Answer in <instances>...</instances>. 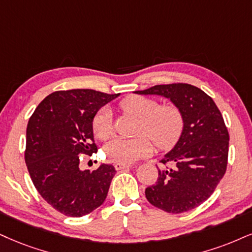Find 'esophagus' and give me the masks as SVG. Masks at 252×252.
Returning <instances> with one entry per match:
<instances>
[{
    "instance_id": "34e87169",
    "label": "esophagus",
    "mask_w": 252,
    "mask_h": 252,
    "mask_svg": "<svg viewBox=\"0 0 252 252\" xmlns=\"http://www.w3.org/2000/svg\"><path fill=\"white\" fill-rule=\"evenodd\" d=\"M129 167H132L131 164H127V163H114V168L117 170H121V169H125V168H129Z\"/></svg>"
}]
</instances>
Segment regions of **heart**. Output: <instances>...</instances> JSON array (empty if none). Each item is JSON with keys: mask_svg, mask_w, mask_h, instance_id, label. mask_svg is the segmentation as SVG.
I'll use <instances>...</instances> for the list:
<instances>
[{"mask_svg": "<svg viewBox=\"0 0 252 252\" xmlns=\"http://www.w3.org/2000/svg\"><path fill=\"white\" fill-rule=\"evenodd\" d=\"M119 106L126 113L140 119L139 133L133 139L114 138L105 145L104 151L113 162L133 163L153 152V142L160 150L173 147L185 129V116L178 105L163 104L144 95H129ZM92 132L95 138L106 140L113 132L111 112L99 110L92 119Z\"/></svg>", "mask_w": 252, "mask_h": 252, "instance_id": "obj_1", "label": "heart"}]
</instances>
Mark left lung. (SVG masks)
I'll use <instances>...</instances> for the list:
<instances>
[{"label": "left lung", "mask_w": 252, "mask_h": 252, "mask_svg": "<svg viewBox=\"0 0 252 252\" xmlns=\"http://www.w3.org/2000/svg\"><path fill=\"white\" fill-rule=\"evenodd\" d=\"M135 93L163 95L183 112L181 138L160 161L157 182L145 194L163 212H189L212 196L225 174L229 133L221 111L212 97L190 84L155 85Z\"/></svg>", "instance_id": "1"}]
</instances>
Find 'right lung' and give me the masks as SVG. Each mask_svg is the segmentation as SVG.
Listing matches in <instances>:
<instances>
[{"label":"right lung","mask_w":252,"mask_h":252,"mask_svg":"<svg viewBox=\"0 0 252 252\" xmlns=\"http://www.w3.org/2000/svg\"><path fill=\"white\" fill-rule=\"evenodd\" d=\"M118 95L94 90L56 91L30 117L24 152L30 178L40 196L65 216L88 215L107 196L114 167L80 170L79 154L97 152L92 119Z\"/></svg>","instance_id":"1"}]
</instances>
